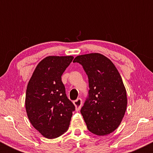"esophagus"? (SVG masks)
I'll return each mask as SVG.
<instances>
[{
  "instance_id": "34e87169",
  "label": "esophagus",
  "mask_w": 153,
  "mask_h": 153,
  "mask_svg": "<svg viewBox=\"0 0 153 153\" xmlns=\"http://www.w3.org/2000/svg\"><path fill=\"white\" fill-rule=\"evenodd\" d=\"M73 103H74V105L75 106V109H76V111H79L80 109V108H81L82 104V99H78L77 100H75V101H74Z\"/></svg>"
}]
</instances>
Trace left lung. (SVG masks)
Returning <instances> with one entry per match:
<instances>
[{"label":"left lung","instance_id":"8db88e82","mask_svg":"<svg viewBox=\"0 0 153 153\" xmlns=\"http://www.w3.org/2000/svg\"><path fill=\"white\" fill-rule=\"evenodd\" d=\"M82 65L89 82L88 98L80 113L88 129L104 136L117 129L125 114L127 91L114 63L103 54L78 55L73 60Z\"/></svg>","mask_w":153,"mask_h":153}]
</instances>
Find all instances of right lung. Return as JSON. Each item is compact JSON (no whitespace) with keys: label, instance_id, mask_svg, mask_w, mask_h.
Instances as JSON below:
<instances>
[{"label":"right lung","instance_id":"1","mask_svg":"<svg viewBox=\"0 0 153 153\" xmlns=\"http://www.w3.org/2000/svg\"><path fill=\"white\" fill-rule=\"evenodd\" d=\"M74 57L48 56L31 75L25 106L31 124L47 139L58 137L69 127L75 106L67 97L61 76Z\"/></svg>","mask_w":153,"mask_h":153}]
</instances>
